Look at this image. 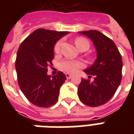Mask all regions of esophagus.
Returning <instances> with one entry per match:
<instances>
[{"instance_id": "1", "label": "esophagus", "mask_w": 134, "mask_h": 134, "mask_svg": "<svg viewBox=\"0 0 134 134\" xmlns=\"http://www.w3.org/2000/svg\"><path fill=\"white\" fill-rule=\"evenodd\" d=\"M66 77H67V79H70L72 77V75H71V74H70V73H66Z\"/></svg>"}]
</instances>
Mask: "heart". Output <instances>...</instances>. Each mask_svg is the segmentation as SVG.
Wrapping results in <instances>:
<instances>
[{
    "label": "heart",
    "mask_w": 134,
    "mask_h": 134,
    "mask_svg": "<svg viewBox=\"0 0 134 134\" xmlns=\"http://www.w3.org/2000/svg\"><path fill=\"white\" fill-rule=\"evenodd\" d=\"M75 45L78 49L81 48H89L90 44L84 37H77L75 41ZM62 41H57L54 47V52L55 54H59L61 49ZM82 66V63L80 62L73 61V60H64L60 63V69L66 72H74L77 68H80Z\"/></svg>",
    "instance_id": "heart-1"
}]
</instances>
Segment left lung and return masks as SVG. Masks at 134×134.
I'll list each match as a JSON object with an SVG mask.
<instances>
[{"label":"left lung","instance_id":"1","mask_svg":"<svg viewBox=\"0 0 134 134\" xmlns=\"http://www.w3.org/2000/svg\"><path fill=\"white\" fill-rule=\"evenodd\" d=\"M91 39L97 52V59L92 66L84 70L94 80L82 78L78 97L82 103L90 107L102 105L110 100L118 89L122 78L123 62L115 44L96 30L80 31Z\"/></svg>","mask_w":134,"mask_h":134}]
</instances>
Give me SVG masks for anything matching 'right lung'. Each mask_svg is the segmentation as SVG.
I'll use <instances>...</instances> for the list:
<instances>
[{
  "label": "right lung",
  "instance_id": "right-lung-1",
  "mask_svg": "<svg viewBox=\"0 0 134 134\" xmlns=\"http://www.w3.org/2000/svg\"><path fill=\"white\" fill-rule=\"evenodd\" d=\"M68 34L38 29L19 47L15 64L19 87L28 100L36 106L49 108L58 100L60 87L67 77L62 72L54 76L47 72L52 65L54 45Z\"/></svg>",
  "mask_w": 134,
  "mask_h": 134
}]
</instances>
